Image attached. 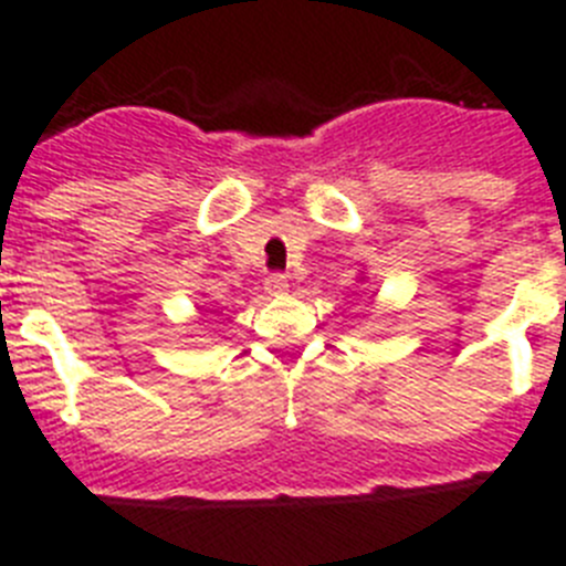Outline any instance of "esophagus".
I'll return each instance as SVG.
<instances>
[{
	"label": "esophagus",
	"mask_w": 566,
	"mask_h": 566,
	"mask_svg": "<svg viewBox=\"0 0 566 566\" xmlns=\"http://www.w3.org/2000/svg\"><path fill=\"white\" fill-rule=\"evenodd\" d=\"M286 289H289L286 274L274 272V274H269V277H265V292H269V294H283Z\"/></svg>",
	"instance_id": "esophagus-1"
}]
</instances>
